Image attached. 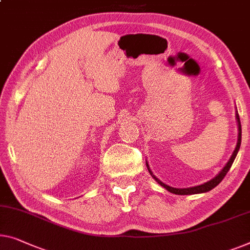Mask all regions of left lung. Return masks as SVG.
I'll list each match as a JSON object with an SVG mask.
<instances>
[{"instance_id":"obj_1","label":"left lung","mask_w":250,"mask_h":250,"mask_svg":"<svg viewBox=\"0 0 250 250\" xmlns=\"http://www.w3.org/2000/svg\"><path fill=\"white\" fill-rule=\"evenodd\" d=\"M236 120H237V124H238V140H237V146L234 148V150L232 152L231 157L228 161V163L226 164V166L223 167V168L219 172V174H217V176H214L212 180L206 182V183L201 184V185H197V186H192V188H172V186L169 185H166L165 183H163L161 180H158L157 177L155 176L154 174H152L151 169L149 168V165H148V162H146V165H147V168H148V172L150 173V175L152 176V178L157 182V183L163 186L164 188H166L167 191L170 192V193H174V194H177V195H191V194H199V193H206L211 191L212 188H214L215 186H217L220 182L225 178V176L227 175V173L229 172L230 167L233 164L234 158H236V156L238 154V151H239V148H240V144H241V125H240V119H239V114L236 111Z\"/></svg>"}]
</instances>
